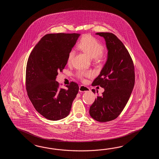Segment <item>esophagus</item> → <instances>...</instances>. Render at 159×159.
Segmentation results:
<instances>
[{
  "instance_id": "1",
  "label": "esophagus",
  "mask_w": 159,
  "mask_h": 159,
  "mask_svg": "<svg viewBox=\"0 0 159 159\" xmlns=\"http://www.w3.org/2000/svg\"><path fill=\"white\" fill-rule=\"evenodd\" d=\"M79 91L80 92H88V91H90V90L89 88L86 86L81 85L79 88Z\"/></svg>"
}]
</instances>
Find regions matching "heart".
<instances>
[{"label":"heart","instance_id":"b5f03b06","mask_svg":"<svg viewBox=\"0 0 159 159\" xmlns=\"http://www.w3.org/2000/svg\"><path fill=\"white\" fill-rule=\"evenodd\" d=\"M78 47L84 51L92 58L95 60H101L103 57V51L104 47L103 44L98 40L97 38L91 34H85L81 37L78 43ZM75 54V51L72 49L69 51L67 58V62L69 64H71ZM93 75L91 71L79 70L76 73V76L80 80H84L86 77H90Z\"/></svg>","mask_w":159,"mask_h":159}]
</instances>
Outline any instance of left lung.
I'll list each match as a JSON object with an SVG mask.
<instances>
[{"label": "left lung", "instance_id": "1", "mask_svg": "<svg viewBox=\"0 0 159 159\" xmlns=\"http://www.w3.org/2000/svg\"><path fill=\"white\" fill-rule=\"evenodd\" d=\"M96 34L105 38L108 58L100 75L91 84L100 86L105 91L95 99L89 113L98 122H109L120 115L129 101L135 85V68L129 51L114 34ZM92 91L95 93L94 89Z\"/></svg>", "mask_w": 159, "mask_h": 159}]
</instances>
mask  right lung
<instances>
[{
	"label": "right lung",
	"instance_id": "right-lung-1",
	"mask_svg": "<svg viewBox=\"0 0 159 159\" xmlns=\"http://www.w3.org/2000/svg\"><path fill=\"white\" fill-rule=\"evenodd\" d=\"M79 34H50L41 39L27 61L25 86L27 94L36 110L45 118L58 120L65 118L79 90L71 81L66 89L56 81L58 73L67 64L69 51Z\"/></svg>",
	"mask_w": 159,
	"mask_h": 159
}]
</instances>
